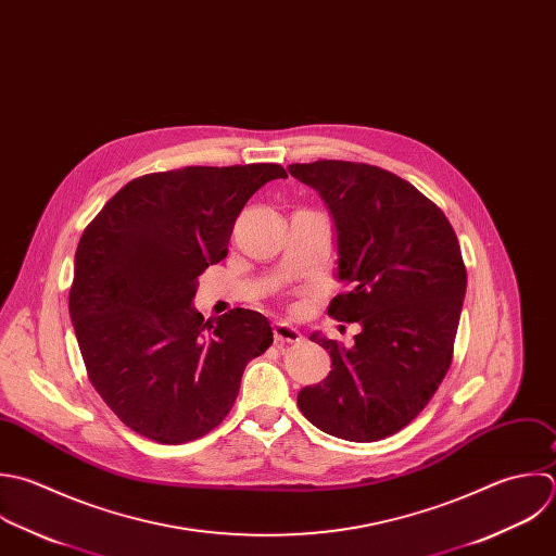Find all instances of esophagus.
<instances>
[{"mask_svg":"<svg viewBox=\"0 0 556 556\" xmlns=\"http://www.w3.org/2000/svg\"><path fill=\"white\" fill-rule=\"evenodd\" d=\"M273 333H275V340L277 342H299L301 340V333L296 327L288 325V323H275L273 325Z\"/></svg>","mask_w":556,"mask_h":556,"instance_id":"esophagus-1","label":"esophagus"}]
</instances>
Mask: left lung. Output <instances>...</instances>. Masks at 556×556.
<instances>
[{
    "mask_svg": "<svg viewBox=\"0 0 556 556\" xmlns=\"http://www.w3.org/2000/svg\"><path fill=\"white\" fill-rule=\"evenodd\" d=\"M333 216L338 294L329 316L359 323L353 346L314 331L327 349L325 381L299 392L320 431L377 442L407 427L446 377L466 299V266L444 212L399 175L370 164H290Z\"/></svg>",
    "mask_w": 556,
    "mask_h": 556,
    "instance_id": "obj_1",
    "label": "left lung"
}]
</instances>
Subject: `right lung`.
I'll list each match as a JSON object with an SVG mask.
<instances>
[{"instance_id":"1","label":"right lung","mask_w":556,"mask_h":556,"mask_svg":"<svg viewBox=\"0 0 556 556\" xmlns=\"http://www.w3.org/2000/svg\"><path fill=\"white\" fill-rule=\"evenodd\" d=\"M279 164L186 166L125 184L84 229L68 312L88 379L131 431L186 444L229 414L247 364L273 344L266 316L203 320L199 275Z\"/></svg>"}]
</instances>
